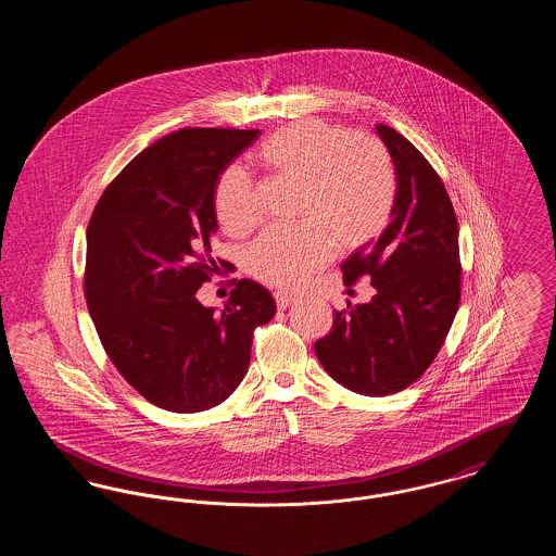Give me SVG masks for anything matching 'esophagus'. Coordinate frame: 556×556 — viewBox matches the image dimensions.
Segmentation results:
<instances>
[{"label":"esophagus","mask_w":556,"mask_h":556,"mask_svg":"<svg viewBox=\"0 0 556 556\" xmlns=\"http://www.w3.org/2000/svg\"><path fill=\"white\" fill-rule=\"evenodd\" d=\"M275 302H277V306H279L281 311H286V308H290L291 304L295 302V298H293L291 293H286V291H275Z\"/></svg>","instance_id":"1"}]
</instances>
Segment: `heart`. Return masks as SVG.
Returning a JSON list of instances; mask_svg holds the SVG:
<instances>
[{
	"instance_id": "obj_1",
	"label": "heart",
	"mask_w": 556,
	"mask_h": 556,
	"mask_svg": "<svg viewBox=\"0 0 556 556\" xmlns=\"http://www.w3.org/2000/svg\"><path fill=\"white\" fill-rule=\"evenodd\" d=\"M275 177L300 187L293 229H268L245 252V268L266 286L293 290L333 252L370 243L388 225L396 204V168L372 137L323 121H298L273 132L258 150ZM220 227L245 236L261 220L254 184L238 166H227L212 191Z\"/></svg>"
}]
</instances>
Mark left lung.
Returning a JSON list of instances; mask_svg holds the SVG:
<instances>
[{
    "label": "left lung",
    "instance_id": "left-lung-1",
    "mask_svg": "<svg viewBox=\"0 0 556 556\" xmlns=\"http://www.w3.org/2000/svg\"><path fill=\"white\" fill-rule=\"evenodd\" d=\"M396 166L397 193L383 233L344 265V283L370 277L369 304L333 311L331 331L315 344L338 383L388 396L415 383L448 336L460 302L458 223L448 191L424 154L396 129L377 125Z\"/></svg>",
    "mask_w": 556,
    "mask_h": 556
}]
</instances>
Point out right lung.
Wrapping results in <instances>:
<instances>
[{"label":"right lung","mask_w":556,"mask_h":556,"mask_svg":"<svg viewBox=\"0 0 556 556\" xmlns=\"http://www.w3.org/2000/svg\"><path fill=\"white\" fill-rule=\"evenodd\" d=\"M258 135H164L116 175L87 227L85 298L96 331L127 383L170 413L231 396L250 367L254 329L277 311L252 279H239L223 311L195 298L225 266L211 256L216 179Z\"/></svg>","instance_id":"1"}]
</instances>
